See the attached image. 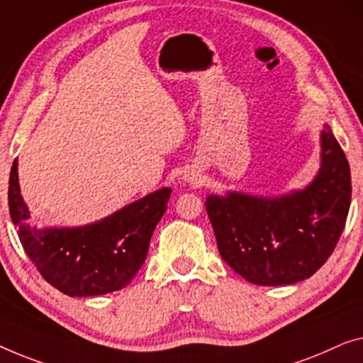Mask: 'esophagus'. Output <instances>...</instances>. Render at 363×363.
<instances>
[{
    "label": "esophagus",
    "mask_w": 363,
    "mask_h": 363,
    "mask_svg": "<svg viewBox=\"0 0 363 363\" xmlns=\"http://www.w3.org/2000/svg\"><path fill=\"white\" fill-rule=\"evenodd\" d=\"M182 179L187 184H197V182H200V179H202V176H200V172L196 169H189L184 172Z\"/></svg>",
    "instance_id": "34e87169"
}]
</instances>
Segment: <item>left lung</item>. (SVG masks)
Wrapping results in <instances>:
<instances>
[{"mask_svg":"<svg viewBox=\"0 0 363 363\" xmlns=\"http://www.w3.org/2000/svg\"><path fill=\"white\" fill-rule=\"evenodd\" d=\"M320 140V171L306 187L275 197L228 191L205 200L220 256L247 282H301L336 247L352 196L350 169L328 123Z\"/></svg>","mask_w":363,"mask_h":363,"instance_id":"8db88e82","label":"left lung"}]
</instances>
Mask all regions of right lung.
I'll list each match as a JSON object with an SVG mask.
<instances>
[{
  "label": "right lung",
  "instance_id": "add662e5",
  "mask_svg": "<svg viewBox=\"0 0 363 363\" xmlns=\"http://www.w3.org/2000/svg\"><path fill=\"white\" fill-rule=\"evenodd\" d=\"M171 187L81 226H32L21 196L18 160L9 174V215L21 245L40 275L68 296H94L130 284L148 254L151 235L164 215Z\"/></svg>",
  "mask_w": 363,
  "mask_h": 363
}]
</instances>
